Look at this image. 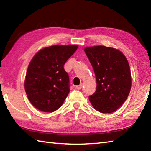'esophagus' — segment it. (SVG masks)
I'll use <instances>...</instances> for the list:
<instances>
[{"label":"esophagus","instance_id":"obj_1","mask_svg":"<svg viewBox=\"0 0 151 151\" xmlns=\"http://www.w3.org/2000/svg\"><path fill=\"white\" fill-rule=\"evenodd\" d=\"M82 88H83V84H81V85H79L78 86H76V88L78 89V90H80Z\"/></svg>","mask_w":151,"mask_h":151}]
</instances>
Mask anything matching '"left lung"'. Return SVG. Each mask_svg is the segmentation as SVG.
Wrapping results in <instances>:
<instances>
[{"label":"left lung","mask_w":151,"mask_h":151,"mask_svg":"<svg viewBox=\"0 0 151 151\" xmlns=\"http://www.w3.org/2000/svg\"><path fill=\"white\" fill-rule=\"evenodd\" d=\"M84 50L94 69L97 85L89 101L97 111L114 112L127 100L131 91L129 62L123 53L114 48L100 45Z\"/></svg>","instance_id":"8db88e82"}]
</instances>
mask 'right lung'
Here are the masks:
<instances>
[{
  "mask_svg": "<svg viewBox=\"0 0 151 151\" xmlns=\"http://www.w3.org/2000/svg\"><path fill=\"white\" fill-rule=\"evenodd\" d=\"M78 48L76 45H53L40 50L28 66L24 88L29 101L40 111L52 112L69 93V77L64 65Z\"/></svg>",
  "mask_w": 151,
  "mask_h": 151,
  "instance_id": "1",
  "label": "right lung"
}]
</instances>
